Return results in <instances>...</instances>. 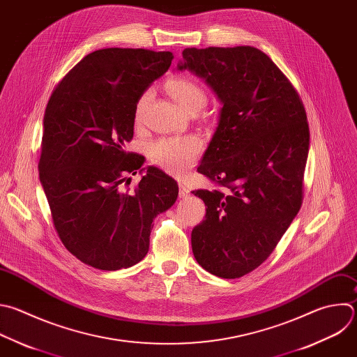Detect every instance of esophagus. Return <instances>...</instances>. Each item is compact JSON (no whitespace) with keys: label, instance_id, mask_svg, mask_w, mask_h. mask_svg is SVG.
Wrapping results in <instances>:
<instances>
[{"label":"esophagus","instance_id":"esophagus-1","mask_svg":"<svg viewBox=\"0 0 357 357\" xmlns=\"http://www.w3.org/2000/svg\"><path fill=\"white\" fill-rule=\"evenodd\" d=\"M188 195H189V188L183 182H179V197H186Z\"/></svg>","mask_w":357,"mask_h":357}]
</instances>
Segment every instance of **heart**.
Instances as JSON below:
<instances>
[{"mask_svg":"<svg viewBox=\"0 0 357 357\" xmlns=\"http://www.w3.org/2000/svg\"><path fill=\"white\" fill-rule=\"evenodd\" d=\"M167 89L171 96L188 113L199 112L207 102V95L203 86L189 77H174L167 82ZM151 99V91H144L135 105V123L143 122L144 112ZM202 151V142L195 136H171L161 137L153 142L149 147V155L153 164L164 171L181 175L197 158Z\"/></svg>","mask_w":357,"mask_h":357,"instance_id":"obj_1","label":"heart"}]
</instances>
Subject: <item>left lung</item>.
Listing matches in <instances>:
<instances>
[{"label":"left lung","instance_id":"obj_1","mask_svg":"<svg viewBox=\"0 0 357 357\" xmlns=\"http://www.w3.org/2000/svg\"><path fill=\"white\" fill-rule=\"evenodd\" d=\"M203 77L222 102L217 130L197 167L215 189L193 190L204 220L192 229L199 265L222 279L261 266L304 196L310 147L300 93L259 49L188 47L178 70Z\"/></svg>","mask_w":357,"mask_h":357}]
</instances>
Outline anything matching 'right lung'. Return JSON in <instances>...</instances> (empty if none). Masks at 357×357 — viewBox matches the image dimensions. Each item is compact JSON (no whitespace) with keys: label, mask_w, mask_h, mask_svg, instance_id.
Segmentation results:
<instances>
[{"label":"right lung","mask_w":357,"mask_h":357,"mask_svg":"<svg viewBox=\"0 0 357 357\" xmlns=\"http://www.w3.org/2000/svg\"><path fill=\"white\" fill-rule=\"evenodd\" d=\"M171 52L100 49L85 56L53 89L43 119L39 178L53 227L77 259L119 271L149 252L153 220L178 197V183L126 151L135 105L171 66Z\"/></svg>","instance_id":"right-lung-1"}]
</instances>
